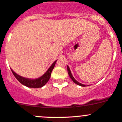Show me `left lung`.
I'll return each instance as SVG.
<instances>
[{
    "label": "left lung",
    "instance_id": "left-lung-1",
    "mask_svg": "<svg viewBox=\"0 0 122 122\" xmlns=\"http://www.w3.org/2000/svg\"><path fill=\"white\" fill-rule=\"evenodd\" d=\"M67 71H68V75H69V76H70V77L71 78V80H73V81H74V83H76V84H77V85H79V86H86V85H83V84H81V83H79V82H78L75 79H74V77L73 76V75H72V74H71V71H70V68H69V67H68V66H67Z\"/></svg>",
    "mask_w": 122,
    "mask_h": 122
}]
</instances>
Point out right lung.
<instances>
[{
  "instance_id": "obj_1",
  "label": "right lung",
  "mask_w": 122,
  "mask_h": 122,
  "mask_svg": "<svg viewBox=\"0 0 122 122\" xmlns=\"http://www.w3.org/2000/svg\"><path fill=\"white\" fill-rule=\"evenodd\" d=\"M57 60L54 62V63L51 65L49 69L46 71L44 74L42 76L40 77L37 78V79H27V78L23 77L21 76L18 75L16 73H15L11 69L12 72L14 76L15 77L16 79L22 84L24 86H27L28 87H33V88H38V87H42V86H44L46 83L48 81L51 77V73L52 70L54 69L55 65L56 64V62Z\"/></svg>"
}]
</instances>
